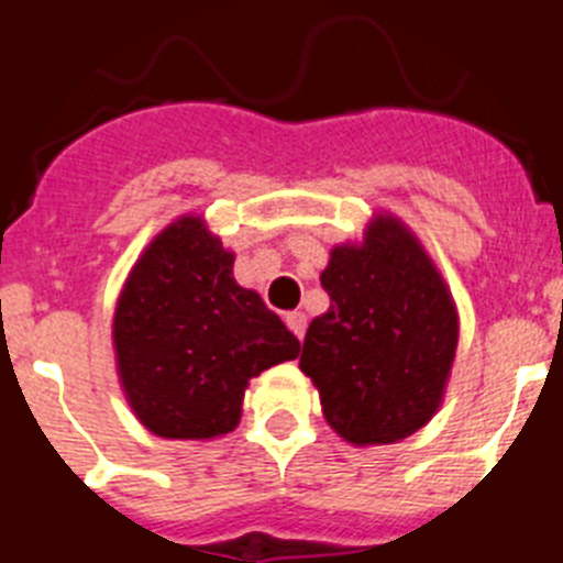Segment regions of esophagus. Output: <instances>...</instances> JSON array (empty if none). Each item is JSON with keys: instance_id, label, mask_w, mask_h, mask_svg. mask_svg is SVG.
<instances>
[{"instance_id": "esophagus-1", "label": "esophagus", "mask_w": 563, "mask_h": 563, "mask_svg": "<svg viewBox=\"0 0 563 563\" xmlns=\"http://www.w3.org/2000/svg\"><path fill=\"white\" fill-rule=\"evenodd\" d=\"M285 324L290 327V332L292 335L298 338V341H301V338H305V330H307V316L305 312H285Z\"/></svg>"}]
</instances>
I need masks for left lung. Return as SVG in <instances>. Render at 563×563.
<instances>
[{"label":"left lung","instance_id":"8db88e82","mask_svg":"<svg viewBox=\"0 0 563 563\" xmlns=\"http://www.w3.org/2000/svg\"><path fill=\"white\" fill-rule=\"evenodd\" d=\"M330 310L312 318L301 372L324 417L352 445H389L440 409L460 318L434 262L395 217L361 245H338L321 273Z\"/></svg>","mask_w":563,"mask_h":563}]
</instances>
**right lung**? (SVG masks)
Returning <instances> with one entry per match:
<instances>
[{
    "mask_svg": "<svg viewBox=\"0 0 563 563\" xmlns=\"http://www.w3.org/2000/svg\"><path fill=\"white\" fill-rule=\"evenodd\" d=\"M114 355L137 420L166 440L236 429L247 380L298 357L301 343L202 217H180L143 251L114 310Z\"/></svg>",
    "mask_w": 563,
    "mask_h": 563,
    "instance_id": "obj_1",
    "label": "right lung"
}]
</instances>
